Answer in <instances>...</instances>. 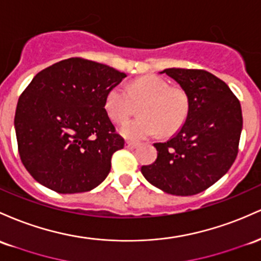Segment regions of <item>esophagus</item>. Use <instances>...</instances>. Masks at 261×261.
Returning a JSON list of instances; mask_svg holds the SVG:
<instances>
[{
	"mask_svg": "<svg viewBox=\"0 0 261 261\" xmlns=\"http://www.w3.org/2000/svg\"><path fill=\"white\" fill-rule=\"evenodd\" d=\"M139 144L137 142H133V141H126L125 144V147L128 148V150H133V148H136Z\"/></svg>",
	"mask_w": 261,
	"mask_h": 261,
	"instance_id": "esophagus-1",
	"label": "esophagus"
}]
</instances>
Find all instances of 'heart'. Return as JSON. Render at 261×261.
<instances>
[{
	"mask_svg": "<svg viewBox=\"0 0 261 261\" xmlns=\"http://www.w3.org/2000/svg\"><path fill=\"white\" fill-rule=\"evenodd\" d=\"M142 104L140 117L121 127L126 139L141 140L161 131L171 135L182 127L190 114V96L182 88L171 87L167 80L157 75H144L131 82L126 91L114 87L105 96V110L116 124H122L133 113V102Z\"/></svg>",
	"mask_w": 261,
	"mask_h": 261,
	"instance_id": "b5f03b06",
	"label": "heart"
}]
</instances>
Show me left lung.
Returning <instances> with one entry per match:
<instances>
[{"label": "left lung", "mask_w": 261, "mask_h": 261, "mask_svg": "<svg viewBox=\"0 0 261 261\" xmlns=\"http://www.w3.org/2000/svg\"><path fill=\"white\" fill-rule=\"evenodd\" d=\"M161 73L187 91L190 114L172 139L153 145L156 161L142 166L141 172L166 193L193 196L222 178L236 161L242 107L228 85L208 71L170 68Z\"/></svg>", "instance_id": "8db88e82"}]
</instances>
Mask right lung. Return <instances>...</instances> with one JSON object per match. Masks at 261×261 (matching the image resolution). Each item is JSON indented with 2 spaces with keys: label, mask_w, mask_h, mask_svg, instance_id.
<instances>
[{
  "label": "right lung",
  "mask_w": 261,
  "mask_h": 261,
  "mask_svg": "<svg viewBox=\"0 0 261 261\" xmlns=\"http://www.w3.org/2000/svg\"><path fill=\"white\" fill-rule=\"evenodd\" d=\"M125 73L84 58L39 71L14 115L21 161L31 176L58 193L88 192L107 178L111 156L124 147L105 110V96Z\"/></svg>",
  "instance_id": "obj_1"
}]
</instances>
